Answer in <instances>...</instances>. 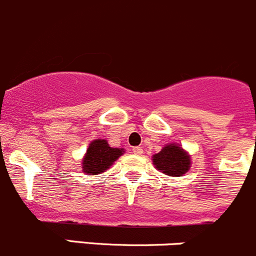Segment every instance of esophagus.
I'll list each match as a JSON object with an SVG mask.
<instances>
[{"label": "esophagus", "instance_id": "esophagus-1", "mask_svg": "<svg viewBox=\"0 0 256 256\" xmlns=\"http://www.w3.org/2000/svg\"><path fill=\"white\" fill-rule=\"evenodd\" d=\"M132 151H134V154H142L144 148L141 146H136V147H134Z\"/></svg>", "mask_w": 256, "mask_h": 256}]
</instances>
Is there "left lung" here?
<instances>
[{"label":"left lung","mask_w":256,"mask_h":256,"mask_svg":"<svg viewBox=\"0 0 256 256\" xmlns=\"http://www.w3.org/2000/svg\"><path fill=\"white\" fill-rule=\"evenodd\" d=\"M154 167L162 174L171 177H180L190 167V156L177 144H166L158 154L152 157Z\"/></svg>","instance_id":"obj_1"}]
</instances>
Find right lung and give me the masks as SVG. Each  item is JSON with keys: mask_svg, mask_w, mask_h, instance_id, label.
Instances as JSON below:
<instances>
[{"mask_svg": "<svg viewBox=\"0 0 256 256\" xmlns=\"http://www.w3.org/2000/svg\"><path fill=\"white\" fill-rule=\"evenodd\" d=\"M122 148L110 147L106 140L96 138L89 144L84 158H82V172L88 176L99 174L108 171L110 166L124 154Z\"/></svg>", "mask_w": 256, "mask_h": 256, "instance_id": "obj_1", "label": "right lung"}]
</instances>
